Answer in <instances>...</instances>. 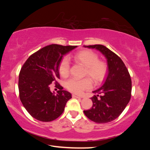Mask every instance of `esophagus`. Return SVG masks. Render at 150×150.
<instances>
[{
  "label": "esophagus",
  "mask_w": 150,
  "mask_h": 150,
  "mask_svg": "<svg viewBox=\"0 0 150 150\" xmlns=\"http://www.w3.org/2000/svg\"><path fill=\"white\" fill-rule=\"evenodd\" d=\"M72 97L77 98H81V97H79V96H77V95H72Z\"/></svg>",
  "instance_id": "34e87169"
}]
</instances>
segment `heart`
<instances>
[{"label":"heart","instance_id":"obj_1","mask_svg":"<svg viewBox=\"0 0 150 150\" xmlns=\"http://www.w3.org/2000/svg\"><path fill=\"white\" fill-rule=\"evenodd\" d=\"M73 59L76 62L85 67L84 75L88 76L95 83H100L106 77L108 72L107 63L99 59L98 55L90 50H82L76 53ZM59 73L62 77H67L70 71V64L66 57H63L59 65ZM67 89L75 94H81L92 87V82L89 78L77 79L71 78L66 82Z\"/></svg>","mask_w":150,"mask_h":150}]
</instances>
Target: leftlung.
<instances>
[{
	"label": "left lung",
	"mask_w": 150,
	"mask_h": 150,
	"mask_svg": "<svg viewBox=\"0 0 150 150\" xmlns=\"http://www.w3.org/2000/svg\"><path fill=\"white\" fill-rule=\"evenodd\" d=\"M95 48L106 57L108 75L104 84L91 97L93 106L84 113L93 122L103 124L115 120L122 113L132 95V80L124 63L117 54L100 44L84 46Z\"/></svg>",
	"instance_id": "1"
}]
</instances>
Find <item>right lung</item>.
<instances>
[{"mask_svg": "<svg viewBox=\"0 0 150 150\" xmlns=\"http://www.w3.org/2000/svg\"><path fill=\"white\" fill-rule=\"evenodd\" d=\"M77 46L51 44L31 55L21 68L18 76L19 97L31 116L42 122H50L61 115L66 103L71 98L63 90L60 79L59 62L64 55ZM53 82L59 90L55 95L50 91Z\"/></svg>", "mask_w": 150, "mask_h": 150, "instance_id": "right-lung-1", "label": "right lung"}]
</instances>
